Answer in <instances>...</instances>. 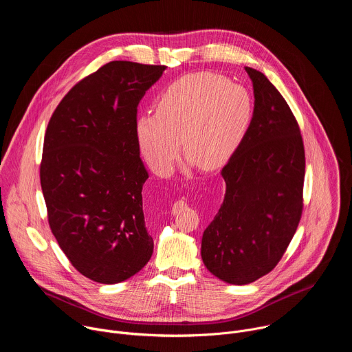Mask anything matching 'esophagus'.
I'll use <instances>...</instances> for the list:
<instances>
[{"label":"esophagus","instance_id":"esophagus-1","mask_svg":"<svg viewBox=\"0 0 352 352\" xmlns=\"http://www.w3.org/2000/svg\"><path fill=\"white\" fill-rule=\"evenodd\" d=\"M177 205H184V202H177Z\"/></svg>","mask_w":352,"mask_h":352}]
</instances>
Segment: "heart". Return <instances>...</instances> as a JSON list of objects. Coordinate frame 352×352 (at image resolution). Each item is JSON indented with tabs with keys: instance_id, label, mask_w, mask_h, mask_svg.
<instances>
[{
	"instance_id": "obj_1",
	"label": "heart",
	"mask_w": 352,
	"mask_h": 352,
	"mask_svg": "<svg viewBox=\"0 0 352 352\" xmlns=\"http://www.w3.org/2000/svg\"><path fill=\"white\" fill-rule=\"evenodd\" d=\"M252 116L254 100L245 86L216 74H190L160 93L155 114L138 117L136 135L159 175L173 171L181 143L190 164L210 170L235 152Z\"/></svg>"
}]
</instances>
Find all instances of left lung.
<instances>
[{"instance_id": "left-lung-1", "label": "left lung", "mask_w": 352, "mask_h": 352, "mask_svg": "<svg viewBox=\"0 0 352 352\" xmlns=\"http://www.w3.org/2000/svg\"><path fill=\"white\" fill-rule=\"evenodd\" d=\"M250 125L221 170L223 205L202 238V261L220 280L243 285L270 273L283 258L304 208L305 150L284 97L259 71Z\"/></svg>"}]
</instances>
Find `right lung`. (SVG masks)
<instances>
[{"label":"right lung","instance_id":"add662e5","mask_svg":"<svg viewBox=\"0 0 352 352\" xmlns=\"http://www.w3.org/2000/svg\"><path fill=\"white\" fill-rule=\"evenodd\" d=\"M164 69L111 61L78 82L47 125L40 184L48 224L72 266L96 283H121L153 254L136 114Z\"/></svg>","mask_w":352,"mask_h":352}]
</instances>
